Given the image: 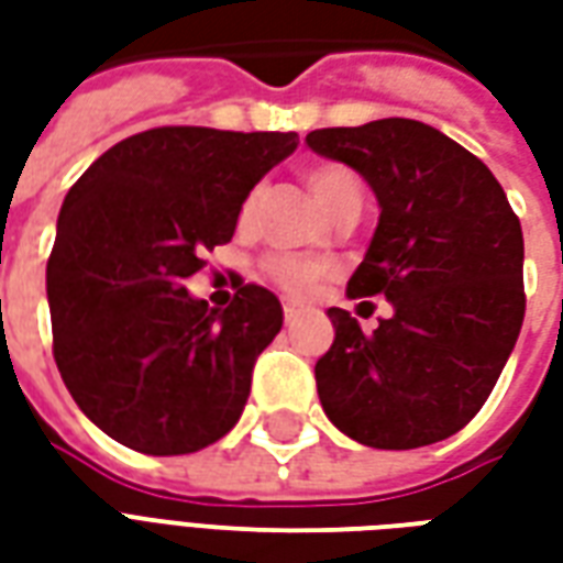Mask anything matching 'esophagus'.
<instances>
[{"label":"esophagus","mask_w":563,"mask_h":563,"mask_svg":"<svg viewBox=\"0 0 563 563\" xmlns=\"http://www.w3.org/2000/svg\"><path fill=\"white\" fill-rule=\"evenodd\" d=\"M298 313H301V310H298L295 305H289V301L283 305V319H286V322H295V319H298Z\"/></svg>","instance_id":"obj_1"}]
</instances>
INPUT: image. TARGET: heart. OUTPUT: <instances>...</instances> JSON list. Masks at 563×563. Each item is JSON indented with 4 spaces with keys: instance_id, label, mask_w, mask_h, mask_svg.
I'll return each instance as SVG.
<instances>
[{
    "instance_id": "heart-1",
    "label": "heart",
    "mask_w": 563,
    "mask_h": 563,
    "mask_svg": "<svg viewBox=\"0 0 563 563\" xmlns=\"http://www.w3.org/2000/svg\"><path fill=\"white\" fill-rule=\"evenodd\" d=\"M307 186L310 192L317 196V201L322 208L334 213L338 208H343L346 201L353 198H362V186H358V177H355L350 168L343 165H317L307 172ZM258 201H262V186H253L246 198L241 201V210H238V222L241 225H250L253 217H256ZM262 274L268 277L280 292L292 295V298H307V295L317 292V286L325 280L329 268L319 265V262H310V258L298 256H268L262 262Z\"/></svg>"
}]
</instances>
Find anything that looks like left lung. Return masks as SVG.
<instances>
[{"label":"left lung","mask_w":563,"mask_h":563,"mask_svg":"<svg viewBox=\"0 0 563 563\" xmlns=\"http://www.w3.org/2000/svg\"><path fill=\"white\" fill-rule=\"evenodd\" d=\"M307 147L374 189L377 232L346 295H386L395 307L371 334L331 307L334 343L317 362L322 410L374 449L446 440L488 401L521 331L519 217L483 159L419 120L317 129Z\"/></svg>","instance_id":"1"}]
</instances>
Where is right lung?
Segmentation results:
<instances>
[{
	"mask_svg": "<svg viewBox=\"0 0 563 563\" xmlns=\"http://www.w3.org/2000/svg\"><path fill=\"white\" fill-rule=\"evenodd\" d=\"M295 132L159 126L104 150L68 189L47 258L54 358L84 416L144 455H186L241 419L253 365L283 325L277 295L186 292L229 244L246 192Z\"/></svg>",
	"mask_w": 563,
	"mask_h": 563,
	"instance_id": "1",
	"label": "right lung"
}]
</instances>
